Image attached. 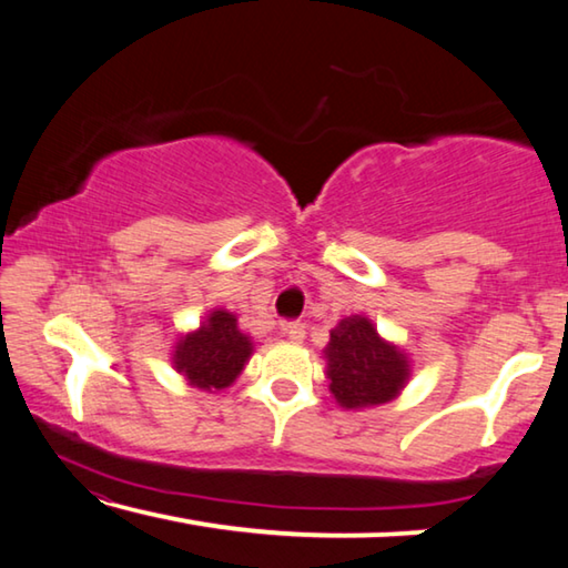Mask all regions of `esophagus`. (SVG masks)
I'll return each mask as SVG.
<instances>
[{
	"label": "esophagus",
	"instance_id": "1",
	"mask_svg": "<svg viewBox=\"0 0 568 568\" xmlns=\"http://www.w3.org/2000/svg\"><path fill=\"white\" fill-rule=\"evenodd\" d=\"M285 335L287 338H291L293 343H301L303 338H305V323H301V321H291L285 325Z\"/></svg>",
	"mask_w": 568,
	"mask_h": 568
}]
</instances>
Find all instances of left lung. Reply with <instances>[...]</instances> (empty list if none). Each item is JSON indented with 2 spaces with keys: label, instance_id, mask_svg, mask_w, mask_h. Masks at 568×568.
I'll return each instance as SVG.
<instances>
[{
  "label": "left lung",
  "instance_id": "8db88e82",
  "mask_svg": "<svg viewBox=\"0 0 568 568\" xmlns=\"http://www.w3.org/2000/svg\"><path fill=\"white\" fill-rule=\"evenodd\" d=\"M328 378L335 400L343 408L381 406L400 390L408 378L406 358L378 338L368 318L353 315L331 331L325 348Z\"/></svg>",
  "mask_w": 568,
  "mask_h": 568
}]
</instances>
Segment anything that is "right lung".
<instances>
[{
	"instance_id": "obj_1",
	"label": "right lung",
	"mask_w": 568,
	"mask_h": 568,
	"mask_svg": "<svg viewBox=\"0 0 568 568\" xmlns=\"http://www.w3.org/2000/svg\"><path fill=\"white\" fill-rule=\"evenodd\" d=\"M250 358V341L237 331L235 315L215 311L197 333L180 341L175 368L197 388H225Z\"/></svg>"
}]
</instances>
